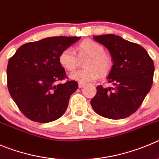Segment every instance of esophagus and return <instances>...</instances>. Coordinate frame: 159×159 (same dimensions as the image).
<instances>
[{"label": "esophagus", "instance_id": "1", "mask_svg": "<svg viewBox=\"0 0 159 159\" xmlns=\"http://www.w3.org/2000/svg\"><path fill=\"white\" fill-rule=\"evenodd\" d=\"M84 85H85V84H84V83H79V84H78V86H79L80 89L83 88Z\"/></svg>", "mask_w": 159, "mask_h": 159}]
</instances>
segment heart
Returning a JSON list of instances; mask_svg holds the SVG:
<instances>
[{
	"instance_id": "obj_1",
	"label": "heart",
	"mask_w": 159,
	"mask_h": 159,
	"mask_svg": "<svg viewBox=\"0 0 159 159\" xmlns=\"http://www.w3.org/2000/svg\"><path fill=\"white\" fill-rule=\"evenodd\" d=\"M80 58L87 57L84 63L85 69L70 74L71 79L86 83L94 81L100 77L107 75L113 67V59L104 52V48L93 40H84L76 48ZM60 66L67 71H73L78 66V58L75 51L70 48L63 49L59 56Z\"/></svg>"
}]
</instances>
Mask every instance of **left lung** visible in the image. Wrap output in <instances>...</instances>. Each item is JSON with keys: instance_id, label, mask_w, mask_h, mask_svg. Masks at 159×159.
Listing matches in <instances>:
<instances>
[{"instance_id": "8db88e82", "label": "left lung", "mask_w": 159, "mask_h": 159, "mask_svg": "<svg viewBox=\"0 0 159 159\" xmlns=\"http://www.w3.org/2000/svg\"><path fill=\"white\" fill-rule=\"evenodd\" d=\"M93 39L111 53L113 67L107 80L113 87H96L92 107L105 118H127L137 111L151 90L155 71L153 60L142 46L119 36L105 34L93 36Z\"/></svg>"}]
</instances>
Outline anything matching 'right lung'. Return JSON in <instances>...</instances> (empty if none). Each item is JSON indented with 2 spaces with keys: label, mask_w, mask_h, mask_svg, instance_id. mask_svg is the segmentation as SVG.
I'll use <instances>...</instances> for the list:
<instances>
[{
  "label": "right lung",
  "mask_w": 159,
  "mask_h": 159,
  "mask_svg": "<svg viewBox=\"0 0 159 159\" xmlns=\"http://www.w3.org/2000/svg\"><path fill=\"white\" fill-rule=\"evenodd\" d=\"M80 37H51L19 47L7 67L8 89L22 113L30 120L47 123L65 113L70 97L78 88L75 81L56 84L66 78L59 56Z\"/></svg>",
  "instance_id": "add662e5"
}]
</instances>
